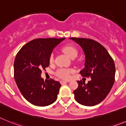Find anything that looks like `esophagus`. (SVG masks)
Returning a JSON list of instances; mask_svg holds the SVG:
<instances>
[{
  "label": "esophagus",
  "instance_id": "34e87169",
  "mask_svg": "<svg viewBox=\"0 0 126 126\" xmlns=\"http://www.w3.org/2000/svg\"><path fill=\"white\" fill-rule=\"evenodd\" d=\"M67 82H69V81H64V80H61V81H60L61 84H62V85L64 84V83H67Z\"/></svg>",
  "mask_w": 126,
  "mask_h": 126
}]
</instances>
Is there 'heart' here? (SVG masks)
<instances>
[{"instance_id": "1", "label": "heart", "mask_w": 126, "mask_h": 126, "mask_svg": "<svg viewBox=\"0 0 126 126\" xmlns=\"http://www.w3.org/2000/svg\"><path fill=\"white\" fill-rule=\"evenodd\" d=\"M63 51L70 58H72L73 57H77L78 55V51L75 47L71 45H68V46H64L63 48ZM54 60L53 55H51L50 58H49V62L50 63H53ZM72 72V70H68V69H59L56 72V75L58 76L62 79H68L70 77V73Z\"/></svg>"}]
</instances>
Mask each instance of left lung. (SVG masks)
Segmentation results:
<instances>
[{
	"instance_id": "8db88e82",
	"label": "left lung",
	"mask_w": 126,
	"mask_h": 126,
	"mask_svg": "<svg viewBox=\"0 0 126 126\" xmlns=\"http://www.w3.org/2000/svg\"><path fill=\"white\" fill-rule=\"evenodd\" d=\"M79 44L85 56V68L80 71L81 76L90 77L85 84L78 81L79 87L73 91L76 101L85 106H94L107 97L115 81L114 60L106 49L98 42L86 38H71Z\"/></svg>"
}]
</instances>
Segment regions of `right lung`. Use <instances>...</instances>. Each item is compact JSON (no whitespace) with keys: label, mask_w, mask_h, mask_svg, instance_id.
I'll return each instance as SVG.
<instances>
[{"label":"right lung","mask_w":126,"mask_h":126,"mask_svg":"<svg viewBox=\"0 0 126 126\" xmlns=\"http://www.w3.org/2000/svg\"><path fill=\"white\" fill-rule=\"evenodd\" d=\"M65 38L35 39L22 47L14 63V79L26 99L36 106L45 107L57 99L60 83L41 77L43 69L49 65L53 49Z\"/></svg>","instance_id":"obj_1"}]
</instances>
